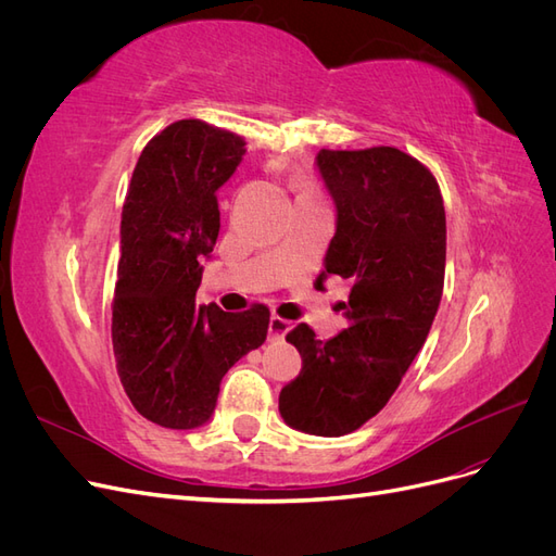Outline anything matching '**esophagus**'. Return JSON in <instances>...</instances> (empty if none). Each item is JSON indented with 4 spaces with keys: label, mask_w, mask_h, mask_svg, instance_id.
<instances>
[{
    "label": "esophagus",
    "mask_w": 556,
    "mask_h": 556,
    "mask_svg": "<svg viewBox=\"0 0 556 556\" xmlns=\"http://www.w3.org/2000/svg\"><path fill=\"white\" fill-rule=\"evenodd\" d=\"M290 329H292L290 319L278 317V315H271V319H268V336H271V341H282L285 333Z\"/></svg>",
    "instance_id": "obj_1"
}]
</instances>
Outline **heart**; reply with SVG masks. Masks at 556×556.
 I'll list each match as a JSON object with an SVG mask.
<instances>
[{"label":"heart","mask_w":556,"mask_h":556,"mask_svg":"<svg viewBox=\"0 0 556 556\" xmlns=\"http://www.w3.org/2000/svg\"><path fill=\"white\" fill-rule=\"evenodd\" d=\"M296 192H299V197H308V194H319V190H317V185H315L313 180H308V178H301V180L296 182Z\"/></svg>","instance_id":"b5f03b06"}]
</instances>
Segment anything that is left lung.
<instances>
[{
	"label": "left lung",
	"instance_id": "1",
	"mask_svg": "<svg viewBox=\"0 0 556 556\" xmlns=\"http://www.w3.org/2000/svg\"><path fill=\"white\" fill-rule=\"evenodd\" d=\"M336 201L327 276L352 280L348 329L319 341L308 325L288 339L301 371L280 390L292 429L345 435L378 415L425 345L445 282V206L435 176L399 148L319 150Z\"/></svg>",
	"mask_w": 556,
	"mask_h": 556
}]
</instances>
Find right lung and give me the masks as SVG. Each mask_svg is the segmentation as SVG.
<instances>
[{"instance_id": "obj_1", "label": "right lung", "mask_w": 556, "mask_h": 556, "mask_svg": "<svg viewBox=\"0 0 556 556\" xmlns=\"http://www.w3.org/2000/svg\"><path fill=\"white\" fill-rule=\"evenodd\" d=\"M243 137L178 121L148 141L123 206L113 292V352L125 392L146 419L194 429L215 410L220 380L266 341L268 308L197 306L201 257L220 231L215 190L237 172Z\"/></svg>"}]
</instances>
